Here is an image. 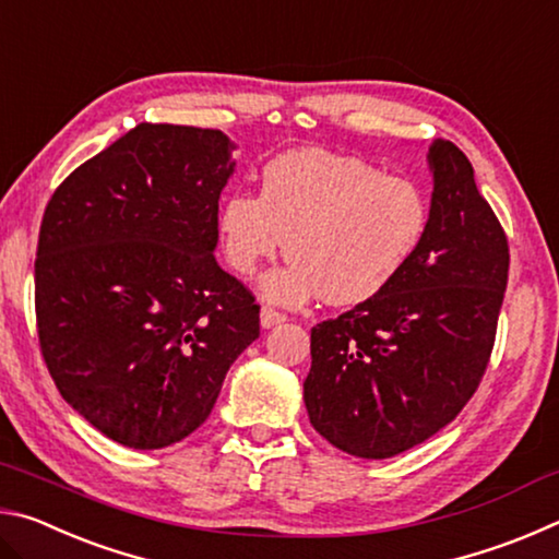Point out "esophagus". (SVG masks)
Listing matches in <instances>:
<instances>
[{"label": "esophagus", "mask_w": 559, "mask_h": 559, "mask_svg": "<svg viewBox=\"0 0 559 559\" xmlns=\"http://www.w3.org/2000/svg\"><path fill=\"white\" fill-rule=\"evenodd\" d=\"M281 323H286V316H283L281 310L271 308V306L261 308V325L263 328H273V325H281Z\"/></svg>", "instance_id": "obj_1"}]
</instances>
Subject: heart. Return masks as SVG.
Returning a JSON list of instances; mask_svg holds the SVG:
<instances>
[{
    "mask_svg": "<svg viewBox=\"0 0 559 559\" xmlns=\"http://www.w3.org/2000/svg\"><path fill=\"white\" fill-rule=\"evenodd\" d=\"M431 206L406 177L365 159L298 150L263 167L261 192H234L219 210L226 261L241 276L283 251L290 263L263 281V296L333 306L374 298L427 239Z\"/></svg>",
    "mask_w": 559,
    "mask_h": 559,
    "instance_id": "1",
    "label": "heart"
}]
</instances>
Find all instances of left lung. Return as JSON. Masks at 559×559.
<instances>
[{"label": "left lung", "instance_id": "1", "mask_svg": "<svg viewBox=\"0 0 559 559\" xmlns=\"http://www.w3.org/2000/svg\"><path fill=\"white\" fill-rule=\"evenodd\" d=\"M427 239L374 298L310 330V424L357 459H390L456 419L478 390L508 286V239L468 157L429 147Z\"/></svg>", "mask_w": 559, "mask_h": 559}]
</instances>
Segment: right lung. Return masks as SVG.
Segmentation results:
<instances>
[{
    "label": "right lung",
    "mask_w": 559,
    "mask_h": 559,
    "mask_svg": "<svg viewBox=\"0 0 559 559\" xmlns=\"http://www.w3.org/2000/svg\"><path fill=\"white\" fill-rule=\"evenodd\" d=\"M222 130L140 122L46 204L36 328L56 386L130 449H165L212 414L259 337L251 290L214 259L234 175Z\"/></svg>",
    "instance_id": "add662e5"
}]
</instances>
